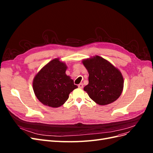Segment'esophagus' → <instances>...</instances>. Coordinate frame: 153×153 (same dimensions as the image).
Returning a JSON list of instances; mask_svg holds the SVG:
<instances>
[{"label": "esophagus", "mask_w": 153, "mask_h": 153, "mask_svg": "<svg viewBox=\"0 0 153 153\" xmlns=\"http://www.w3.org/2000/svg\"><path fill=\"white\" fill-rule=\"evenodd\" d=\"M78 87L80 88V89H82V88L84 87V84H80L79 85H78Z\"/></svg>", "instance_id": "obj_1"}]
</instances>
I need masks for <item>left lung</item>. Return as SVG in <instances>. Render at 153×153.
<instances>
[{"label":"left lung","instance_id":"left-lung-1","mask_svg":"<svg viewBox=\"0 0 153 153\" xmlns=\"http://www.w3.org/2000/svg\"><path fill=\"white\" fill-rule=\"evenodd\" d=\"M89 72V84L84 89L100 105L113 103L121 96L124 86L121 73L112 64L98 55L83 60Z\"/></svg>","mask_w":153,"mask_h":153}]
</instances>
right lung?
Wrapping results in <instances>:
<instances>
[{
  "instance_id": "add662e5",
  "label": "right lung",
  "mask_w": 153,
  "mask_h": 153,
  "mask_svg": "<svg viewBox=\"0 0 153 153\" xmlns=\"http://www.w3.org/2000/svg\"><path fill=\"white\" fill-rule=\"evenodd\" d=\"M66 69L65 63L55 59L35 76L33 90L43 105L53 108L61 106L68 99L69 93L78 87L66 75Z\"/></svg>"
}]
</instances>
